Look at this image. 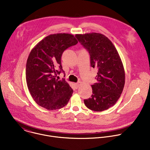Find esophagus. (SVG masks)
Here are the masks:
<instances>
[{
	"mask_svg": "<svg viewBox=\"0 0 150 150\" xmlns=\"http://www.w3.org/2000/svg\"><path fill=\"white\" fill-rule=\"evenodd\" d=\"M75 87H76V88H78L79 87V86H80V85H81V83L80 82H78V83H75Z\"/></svg>",
	"mask_w": 150,
	"mask_h": 150,
	"instance_id": "obj_1",
	"label": "esophagus"
}]
</instances>
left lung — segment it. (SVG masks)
Masks as SVG:
<instances>
[{"label":"left lung","mask_w":150,"mask_h":150,"mask_svg":"<svg viewBox=\"0 0 150 150\" xmlns=\"http://www.w3.org/2000/svg\"><path fill=\"white\" fill-rule=\"evenodd\" d=\"M89 51L91 66L98 69L97 82L92 85L91 98L84 100L91 110L102 112L114 106L120 98L125 83V71L120 55L112 41L98 33L76 34Z\"/></svg>","instance_id":"obj_1"}]
</instances>
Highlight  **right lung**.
Masks as SVG:
<instances>
[{"instance_id": "1", "label": "right lung", "mask_w": 150, "mask_h": 150, "mask_svg": "<svg viewBox=\"0 0 150 150\" xmlns=\"http://www.w3.org/2000/svg\"><path fill=\"white\" fill-rule=\"evenodd\" d=\"M77 43L74 35L57 33L47 36L31 50L26 63V82L39 106L52 110L62 108L69 102L72 89L64 79L55 77L64 72L61 60L63 52Z\"/></svg>"}]
</instances>
